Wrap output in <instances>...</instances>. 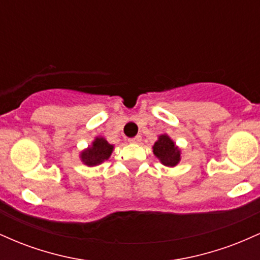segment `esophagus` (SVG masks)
Listing matches in <instances>:
<instances>
[{
	"mask_svg": "<svg viewBox=\"0 0 260 260\" xmlns=\"http://www.w3.org/2000/svg\"><path fill=\"white\" fill-rule=\"evenodd\" d=\"M140 142H142V137L140 136H136L134 138L129 139V143H132V144H138Z\"/></svg>",
	"mask_w": 260,
	"mask_h": 260,
	"instance_id": "34e87169",
	"label": "esophagus"
}]
</instances>
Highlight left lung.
Instances as JSON below:
<instances>
[{
    "label": "left lung",
    "mask_w": 260,
    "mask_h": 260,
    "mask_svg": "<svg viewBox=\"0 0 260 260\" xmlns=\"http://www.w3.org/2000/svg\"><path fill=\"white\" fill-rule=\"evenodd\" d=\"M153 151L161 162L166 166H176L181 159L180 150L165 134L159 137V140L154 144Z\"/></svg>",
    "instance_id": "left-lung-1"
}]
</instances>
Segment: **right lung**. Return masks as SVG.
Segmentation results:
<instances>
[{
	"label": "right lung",
	"instance_id": "right-lung-1",
	"mask_svg": "<svg viewBox=\"0 0 260 260\" xmlns=\"http://www.w3.org/2000/svg\"><path fill=\"white\" fill-rule=\"evenodd\" d=\"M113 147L104 138H96L92 143L91 148L82 153V160L89 166L99 165L103 161L107 160L112 153Z\"/></svg>",
	"mask_w": 260,
	"mask_h": 260
}]
</instances>
